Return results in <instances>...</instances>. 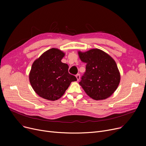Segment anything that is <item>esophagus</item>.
<instances>
[{
  "label": "esophagus",
  "mask_w": 146,
  "mask_h": 146,
  "mask_svg": "<svg viewBox=\"0 0 146 146\" xmlns=\"http://www.w3.org/2000/svg\"><path fill=\"white\" fill-rule=\"evenodd\" d=\"M76 78H77V80H78V81H79V80H80V74H77L76 75Z\"/></svg>",
  "instance_id": "esophagus-1"
}]
</instances>
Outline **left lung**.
<instances>
[{
  "label": "left lung",
  "instance_id": "left-lung-1",
  "mask_svg": "<svg viewBox=\"0 0 146 146\" xmlns=\"http://www.w3.org/2000/svg\"><path fill=\"white\" fill-rule=\"evenodd\" d=\"M80 60L86 63V72L80 85L86 94L95 100L110 97L118 88L120 74L114 60L99 49L79 51Z\"/></svg>",
  "mask_w": 146,
  "mask_h": 146
}]
</instances>
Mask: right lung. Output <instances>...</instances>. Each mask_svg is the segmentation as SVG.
Instances as JSON below:
<instances>
[{"label": "right lung", "mask_w": 146, "mask_h": 146, "mask_svg": "<svg viewBox=\"0 0 146 146\" xmlns=\"http://www.w3.org/2000/svg\"><path fill=\"white\" fill-rule=\"evenodd\" d=\"M64 53L57 48L44 52L33 64L29 82L33 89L40 97L56 101L63 95L74 76L68 72V66L61 61Z\"/></svg>", "instance_id": "right-lung-1"}]
</instances>
